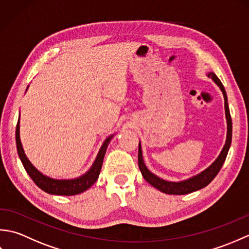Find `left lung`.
<instances>
[{
	"label": "left lung",
	"instance_id": "8db88e82",
	"mask_svg": "<svg viewBox=\"0 0 249 249\" xmlns=\"http://www.w3.org/2000/svg\"><path fill=\"white\" fill-rule=\"evenodd\" d=\"M210 78H212L213 80L217 83V86L220 88L221 91H223L224 97H225V109H226V118H227V123H228V134H227V140H226V144L224 146L223 151H221L220 155L217 157L212 165H211L206 170L203 172H201L198 176H196L192 178L187 179V181L184 182H179V183H172V182H167L163 181V179L160 178L158 177L154 176V174L151 173L147 168L145 167L143 160H142V151H141V146L139 144V151H138V165L139 169L143 176L144 179L150 183L152 186H154L155 188L160 189V192L169 194V195H186L189 193L196 192V190L201 189L205 187L206 185H209L211 182L213 181L214 178L217 176L219 170L223 167L224 162L226 160L227 154H228L229 147L231 145V139H232V120H231V115H230V110H229V106L228 102H227V94L225 91V88L223 86V83L218 79V77L215 75L214 72H210L208 75Z\"/></svg>",
	"mask_w": 249,
	"mask_h": 249
}]
</instances>
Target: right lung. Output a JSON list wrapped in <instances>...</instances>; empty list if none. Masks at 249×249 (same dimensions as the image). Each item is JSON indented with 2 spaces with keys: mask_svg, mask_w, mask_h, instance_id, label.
<instances>
[{
  "mask_svg": "<svg viewBox=\"0 0 249 249\" xmlns=\"http://www.w3.org/2000/svg\"><path fill=\"white\" fill-rule=\"evenodd\" d=\"M110 139L111 137H109V138L104 142L102 149H100L98 155L96 157V160L94 161L92 168L89 169L84 176L75 179H61V181H59V179H52L43 176L39 171L36 170L35 167H33V165H32L30 160H28V157L25 156L22 145H21L20 135H19V120L17 122V126H16V144H17L18 155L25 169V171L28 172V174L31 177V178L33 179L37 186H38L40 189H43L44 192L51 195H60V196L78 195L91 187L98 178L100 169H102V166H103L106 150H107Z\"/></svg>",
  "mask_w": 249,
  "mask_h": 249,
  "instance_id": "obj_1",
  "label": "right lung"
}]
</instances>
